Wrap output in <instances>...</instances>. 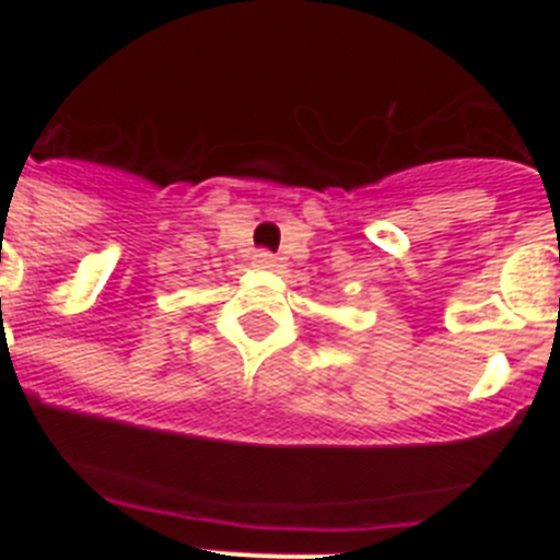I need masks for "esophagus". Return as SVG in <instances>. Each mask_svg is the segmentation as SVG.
Segmentation results:
<instances>
[{
	"mask_svg": "<svg viewBox=\"0 0 560 560\" xmlns=\"http://www.w3.org/2000/svg\"><path fill=\"white\" fill-rule=\"evenodd\" d=\"M252 264H255L257 269H275V266H277V257L271 255V252L264 249V252H257V255L252 257Z\"/></svg>",
	"mask_w": 560,
	"mask_h": 560,
	"instance_id": "1",
	"label": "esophagus"
}]
</instances>
